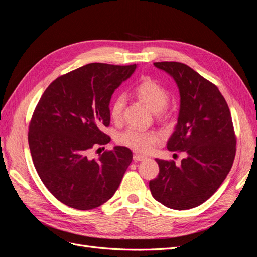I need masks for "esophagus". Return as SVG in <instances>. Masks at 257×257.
Segmentation results:
<instances>
[{"instance_id":"obj_1","label":"esophagus","mask_w":257,"mask_h":257,"mask_svg":"<svg viewBox=\"0 0 257 257\" xmlns=\"http://www.w3.org/2000/svg\"><path fill=\"white\" fill-rule=\"evenodd\" d=\"M133 159H134V161H135V162H141V161L146 160V159H147V157H145V155H142V154H137V153H135V154H134V157H133Z\"/></svg>"}]
</instances>
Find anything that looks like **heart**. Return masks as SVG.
<instances>
[{
	"mask_svg": "<svg viewBox=\"0 0 257 257\" xmlns=\"http://www.w3.org/2000/svg\"><path fill=\"white\" fill-rule=\"evenodd\" d=\"M134 93L153 112H163V108L166 106L169 98L167 90L150 78H145L137 83ZM124 106H125V97L123 95L115 96L110 107V115L113 120L118 121L122 118ZM118 142L138 152L148 153L158 144L159 136L153 132L128 127L118 135Z\"/></svg>",
	"mask_w": 257,
	"mask_h": 257,
	"instance_id": "heart-1",
	"label": "heart"
}]
</instances>
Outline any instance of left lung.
Masks as SVG:
<instances>
[{
  "label": "left lung",
  "mask_w": 257,
  "mask_h": 257,
  "mask_svg": "<svg viewBox=\"0 0 257 257\" xmlns=\"http://www.w3.org/2000/svg\"><path fill=\"white\" fill-rule=\"evenodd\" d=\"M154 66L173 77L180 94V109L169 151H183L181 165L155 159L159 176L149 182L162 205L186 210L211 197L228 175L236 154V136L226 100L212 82L179 62Z\"/></svg>",
  "instance_id": "obj_1"
}]
</instances>
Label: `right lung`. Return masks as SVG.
<instances>
[{
    "label": "right lung",
    "instance_id": "add662e5",
    "mask_svg": "<svg viewBox=\"0 0 257 257\" xmlns=\"http://www.w3.org/2000/svg\"><path fill=\"white\" fill-rule=\"evenodd\" d=\"M137 65L91 63L59 77L45 90L29 127L31 155L41 180L64 205L90 210L118 190L133 154L115 146L98 159L89 150L110 137V99Z\"/></svg>",
    "mask_w": 257,
    "mask_h": 257
}]
</instances>
